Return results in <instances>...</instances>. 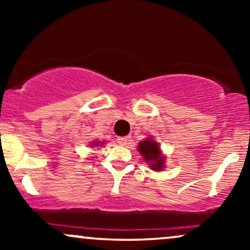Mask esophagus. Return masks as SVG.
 <instances>
[{"label":"esophagus","mask_w":250,"mask_h":250,"mask_svg":"<svg viewBox=\"0 0 250 250\" xmlns=\"http://www.w3.org/2000/svg\"><path fill=\"white\" fill-rule=\"evenodd\" d=\"M117 142H119V145L125 146V145H128L129 139L128 137H119V139H117Z\"/></svg>","instance_id":"obj_1"}]
</instances>
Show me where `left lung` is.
I'll return each mask as SVG.
<instances>
[{"label":"left lung","instance_id":"obj_1","mask_svg":"<svg viewBox=\"0 0 250 250\" xmlns=\"http://www.w3.org/2000/svg\"><path fill=\"white\" fill-rule=\"evenodd\" d=\"M137 149L141 153L143 159L150 163L151 169H154V170H161L163 168V163H165V159H163L161 150H160L159 143L148 139L146 141L140 142L139 148Z\"/></svg>","mask_w":250,"mask_h":250}]
</instances>
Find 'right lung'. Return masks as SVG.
I'll return each mask as SVG.
<instances>
[{"label": "right lung", "instance_id": "add662e5", "mask_svg": "<svg viewBox=\"0 0 250 250\" xmlns=\"http://www.w3.org/2000/svg\"><path fill=\"white\" fill-rule=\"evenodd\" d=\"M102 145V143H101ZM93 146H99V142H95V143H93Z\"/></svg>", "mask_w": 250, "mask_h": 250}]
</instances>
